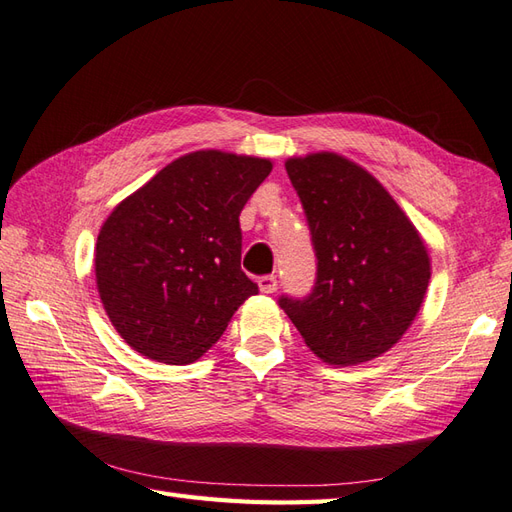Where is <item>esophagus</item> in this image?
<instances>
[{"instance_id": "1", "label": "esophagus", "mask_w": 512, "mask_h": 512, "mask_svg": "<svg viewBox=\"0 0 512 512\" xmlns=\"http://www.w3.org/2000/svg\"><path fill=\"white\" fill-rule=\"evenodd\" d=\"M259 290H262L264 295H273V292L277 290V277L275 275L259 277Z\"/></svg>"}]
</instances>
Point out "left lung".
<instances>
[{
    "mask_svg": "<svg viewBox=\"0 0 512 512\" xmlns=\"http://www.w3.org/2000/svg\"><path fill=\"white\" fill-rule=\"evenodd\" d=\"M317 250V286L279 301L303 343L328 365H361L389 352L427 295L431 257L391 193L336 151L286 160Z\"/></svg>",
    "mask_w": 512,
    "mask_h": 512,
    "instance_id": "8db88e82",
    "label": "left lung"
}]
</instances>
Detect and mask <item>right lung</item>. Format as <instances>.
I'll return each mask as SVG.
<instances>
[{
  "label": "right lung",
  "instance_id": "add662e5",
  "mask_svg": "<svg viewBox=\"0 0 512 512\" xmlns=\"http://www.w3.org/2000/svg\"><path fill=\"white\" fill-rule=\"evenodd\" d=\"M270 171V158L198 149L107 215L94 248L96 288L132 350L167 365L198 361L257 295L239 268V213Z\"/></svg>",
  "mask_w": 512,
  "mask_h": 512
}]
</instances>
